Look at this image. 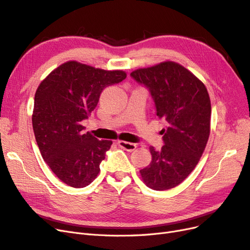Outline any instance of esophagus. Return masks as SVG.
Here are the masks:
<instances>
[{"label":"esophagus","mask_w":250,"mask_h":250,"mask_svg":"<svg viewBox=\"0 0 250 250\" xmlns=\"http://www.w3.org/2000/svg\"><path fill=\"white\" fill-rule=\"evenodd\" d=\"M118 146L119 147H121L122 149L128 151V152H132L135 150L136 148V144H132V143H128L125 141H118Z\"/></svg>","instance_id":"obj_1"}]
</instances>
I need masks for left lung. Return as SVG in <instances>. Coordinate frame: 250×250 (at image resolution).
I'll list each match as a JSON object with an SVG mask.
<instances>
[{
    "instance_id": "obj_1",
    "label": "left lung",
    "mask_w": 250,
    "mask_h": 250,
    "mask_svg": "<svg viewBox=\"0 0 250 250\" xmlns=\"http://www.w3.org/2000/svg\"><path fill=\"white\" fill-rule=\"evenodd\" d=\"M131 77L147 87L156 115L167 123L160 133L165 145L150 147L152 161L140 170L144 183L154 190L174 188L194 169L210 135L211 101L206 85L176 62L140 68Z\"/></svg>"
}]
</instances>
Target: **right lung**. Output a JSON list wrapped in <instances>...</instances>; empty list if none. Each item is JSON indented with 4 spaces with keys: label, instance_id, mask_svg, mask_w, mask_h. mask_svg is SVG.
Returning a JSON list of instances; mask_svg holds the SVG:
<instances>
[{
    "label": "right lung",
    "instance_id": "right-lung-1",
    "mask_svg": "<svg viewBox=\"0 0 250 250\" xmlns=\"http://www.w3.org/2000/svg\"><path fill=\"white\" fill-rule=\"evenodd\" d=\"M126 76L123 70L68 61L40 83L34 99L33 130L42 158L65 184L85 187L99 174L113 142L84 132L82 121L96 107L103 89Z\"/></svg>",
    "mask_w": 250,
    "mask_h": 250
}]
</instances>
